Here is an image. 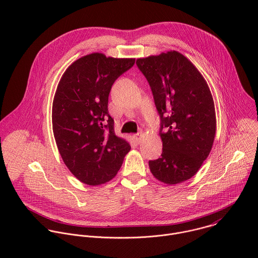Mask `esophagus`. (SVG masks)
<instances>
[{
  "label": "esophagus",
  "instance_id": "esophagus-1",
  "mask_svg": "<svg viewBox=\"0 0 258 258\" xmlns=\"http://www.w3.org/2000/svg\"><path fill=\"white\" fill-rule=\"evenodd\" d=\"M134 140L137 142V143H141L143 138H144V134L143 133H137V134H134Z\"/></svg>",
  "mask_w": 258,
  "mask_h": 258
}]
</instances>
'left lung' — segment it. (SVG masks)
Instances as JSON below:
<instances>
[{"label":"left lung","mask_w":258,"mask_h":258,"mask_svg":"<svg viewBox=\"0 0 258 258\" xmlns=\"http://www.w3.org/2000/svg\"><path fill=\"white\" fill-rule=\"evenodd\" d=\"M136 63L151 87L161 119L162 154L149 161L150 171L161 182L176 185L194 176L211 151L216 117L210 89L196 66L177 51Z\"/></svg>","instance_id":"obj_1"}]
</instances>
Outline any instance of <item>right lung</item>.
<instances>
[{"label":"right lung","instance_id":"1","mask_svg":"<svg viewBox=\"0 0 258 258\" xmlns=\"http://www.w3.org/2000/svg\"><path fill=\"white\" fill-rule=\"evenodd\" d=\"M135 64V58L92 53L63 73L53 100L52 124L63 162L79 180L99 186L112 179L131 145L114 132L108 113L113 83Z\"/></svg>","mask_w":258,"mask_h":258}]
</instances>
